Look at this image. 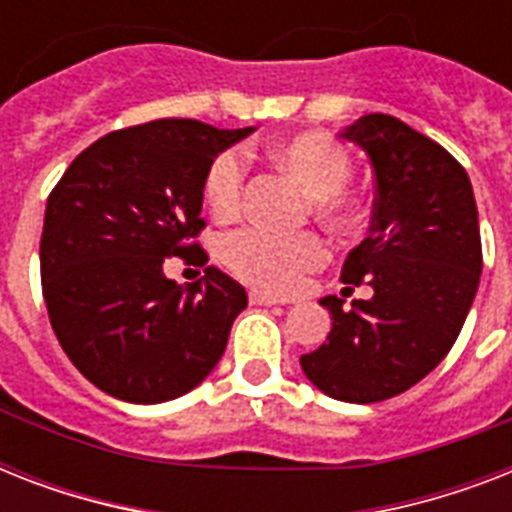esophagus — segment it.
Listing matches in <instances>:
<instances>
[{
    "label": "esophagus",
    "mask_w": 512,
    "mask_h": 512,
    "mask_svg": "<svg viewBox=\"0 0 512 512\" xmlns=\"http://www.w3.org/2000/svg\"><path fill=\"white\" fill-rule=\"evenodd\" d=\"M249 303L252 305H279V300L265 292H249Z\"/></svg>",
    "instance_id": "34e87169"
}]
</instances>
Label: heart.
<instances>
[{
  "mask_svg": "<svg viewBox=\"0 0 512 512\" xmlns=\"http://www.w3.org/2000/svg\"><path fill=\"white\" fill-rule=\"evenodd\" d=\"M276 162L316 196V212L327 223L348 225L353 220V201L342 193L350 177L348 151L329 135L303 132L273 146ZM247 162L241 151H225L207 172V201L217 217H233L244 199ZM220 257L228 271L252 287L287 295L303 284L305 273L316 271L327 260V244L319 233H281L263 228H241L225 236Z\"/></svg>",
  "mask_w": 512,
  "mask_h": 512,
  "instance_id": "b5f03b06",
  "label": "heart"
}]
</instances>
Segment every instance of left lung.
I'll list each match as a JSON object with an SVG mask.
<instances>
[{
  "mask_svg": "<svg viewBox=\"0 0 512 512\" xmlns=\"http://www.w3.org/2000/svg\"><path fill=\"white\" fill-rule=\"evenodd\" d=\"M340 138L372 162L369 236L350 249L342 281L369 284V300L329 295L332 332L300 358L329 398L374 404L436 369L468 319L481 281V231L468 172L436 140L396 116L366 114Z\"/></svg>",
  "mask_w": 512,
  "mask_h": 512,
  "instance_id": "8db88e82",
  "label": "left lung"
}]
</instances>
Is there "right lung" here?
Here are the masks:
<instances>
[{"label": "right lung", "mask_w": 512, "mask_h": 512, "mask_svg": "<svg viewBox=\"0 0 512 512\" xmlns=\"http://www.w3.org/2000/svg\"><path fill=\"white\" fill-rule=\"evenodd\" d=\"M255 132L196 119L116 130L76 156L44 212L42 295L60 348L87 380L130 404L193 390L247 308L239 281L204 268L164 276L167 257H201V201L217 154Z\"/></svg>", "instance_id": "right-lung-1"}]
</instances>
